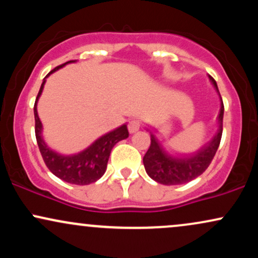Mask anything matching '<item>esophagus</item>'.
<instances>
[{
    "mask_svg": "<svg viewBox=\"0 0 258 258\" xmlns=\"http://www.w3.org/2000/svg\"><path fill=\"white\" fill-rule=\"evenodd\" d=\"M139 127H141V123H139L138 120L133 119V120L130 121V123H128L130 133H136L139 130Z\"/></svg>",
    "mask_w": 258,
    "mask_h": 258,
    "instance_id": "1",
    "label": "esophagus"
}]
</instances>
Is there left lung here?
Listing matches in <instances>:
<instances>
[{"label": "left lung", "instance_id": "obj_1", "mask_svg": "<svg viewBox=\"0 0 258 258\" xmlns=\"http://www.w3.org/2000/svg\"><path fill=\"white\" fill-rule=\"evenodd\" d=\"M209 80L211 85L214 86L215 91L217 92L221 102L220 114L217 116V131H216L211 141H209L200 149L191 154L173 155V154H170L165 149L161 141L156 137L155 132L147 128V131H149L150 133L152 143H150L149 149L144 155L143 164L148 176L155 182L165 185H176L188 183L197 178V177H199L211 164L221 142L222 130H223L222 125H223L224 106L217 84L211 76H209Z\"/></svg>", "mask_w": 258, "mask_h": 258}]
</instances>
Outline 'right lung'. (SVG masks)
<instances>
[{
	"label": "right lung",
	"mask_w": 258,
	"mask_h": 258,
	"mask_svg": "<svg viewBox=\"0 0 258 258\" xmlns=\"http://www.w3.org/2000/svg\"><path fill=\"white\" fill-rule=\"evenodd\" d=\"M75 61L76 60H70L59 65V67L54 68L51 73L47 74L46 78L43 79L42 85H41L40 91H38L37 98L35 100L34 105L35 135H36L37 146L40 148V152L44 160V164L47 165V167L49 168V171L54 176L63 179L64 182L72 183V184L87 185L91 184V183L97 182L105 173L106 165H108V160L109 156H110L111 149L117 142L128 137V130H127V123H123V125L117 127V128L100 136L99 138H97L86 149L76 154H70V155H64V154L55 152V150L51 149V148L47 146L42 136V122H41L37 114L38 98L42 94L44 84H46V79L51 74L64 68L67 64L75 63Z\"/></svg>",
	"instance_id": "add662e5"
}]
</instances>
